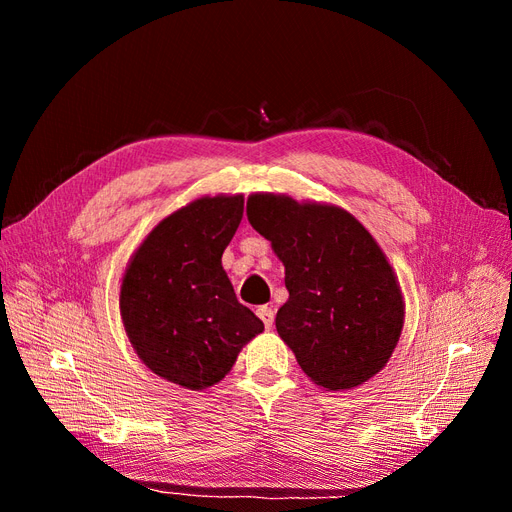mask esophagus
Wrapping results in <instances>:
<instances>
[{
	"mask_svg": "<svg viewBox=\"0 0 512 512\" xmlns=\"http://www.w3.org/2000/svg\"><path fill=\"white\" fill-rule=\"evenodd\" d=\"M257 315L263 321V325H266V329H272V325H274V310L270 306H259L257 308Z\"/></svg>",
	"mask_w": 512,
	"mask_h": 512,
	"instance_id": "obj_1",
	"label": "esophagus"
}]
</instances>
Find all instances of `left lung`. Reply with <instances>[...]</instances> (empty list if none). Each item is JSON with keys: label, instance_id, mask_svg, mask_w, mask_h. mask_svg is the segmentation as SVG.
<instances>
[{"label": "left lung", "instance_id": "1", "mask_svg": "<svg viewBox=\"0 0 512 512\" xmlns=\"http://www.w3.org/2000/svg\"><path fill=\"white\" fill-rule=\"evenodd\" d=\"M246 217L285 266L289 300L276 332L325 389H351L381 372L404 325V302L381 246L353 214L255 193Z\"/></svg>", "mask_w": 512, "mask_h": 512}]
</instances>
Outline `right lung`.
<instances>
[{
  "label": "right lung",
  "mask_w": 512,
  "mask_h": 512,
  "mask_svg": "<svg viewBox=\"0 0 512 512\" xmlns=\"http://www.w3.org/2000/svg\"><path fill=\"white\" fill-rule=\"evenodd\" d=\"M242 212V195L202 197L176 210L146 236L123 276L131 344L148 368L180 387L219 383L242 346L263 332L221 266Z\"/></svg>",
  "instance_id": "obj_1"
}]
</instances>
